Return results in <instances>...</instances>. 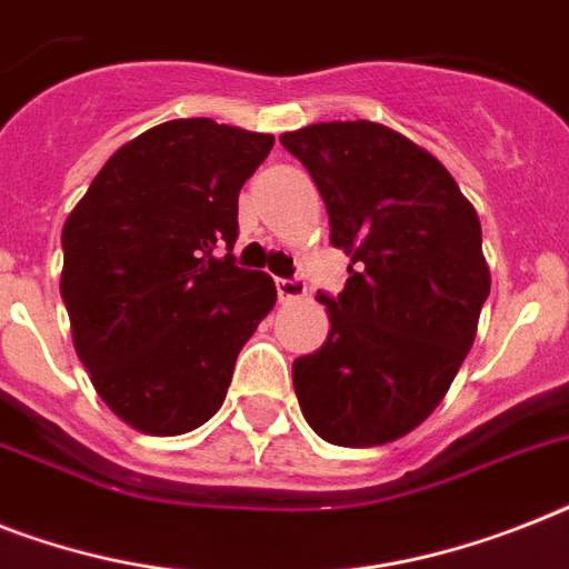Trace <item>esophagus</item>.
I'll use <instances>...</instances> for the list:
<instances>
[{"mask_svg":"<svg viewBox=\"0 0 569 569\" xmlns=\"http://www.w3.org/2000/svg\"><path fill=\"white\" fill-rule=\"evenodd\" d=\"M277 295H280V300L283 303H289V300H300L303 295H307V283L303 280H277Z\"/></svg>","mask_w":569,"mask_h":569,"instance_id":"obj_1","label":"esophagus"}]
</instances>
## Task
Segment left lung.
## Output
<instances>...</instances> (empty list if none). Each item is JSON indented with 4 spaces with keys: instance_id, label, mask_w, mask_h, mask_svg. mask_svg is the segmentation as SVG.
Wrapping results in <instances>:
<instances>
[{
    "instance_id": "left-lung-1",
    "label": "left lung",
    "mask_w": 569,
    "mask_h": 569,
    "mask_svg": "<svg viewBox=\"0 0 569 569\" xmlns=\"http://www.w3.org/2000/svg\"><path fill=\"white\" fill-rule=\"evenodd\" d=\"M316 180L330 242L350 257L330 336L295 359L300 412L339 447H377L420 427L477 339L491 271L459 183L380 122H316L280 137Z\"/></svg>"
}]
</instances>
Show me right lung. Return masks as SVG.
<instances>
[{"label": "right lung", "instance_id": "add662e5", "mask_svg": "<svg viewBox=\"0 0 569 569\" xmlns=\"http://www.w3.org/2000/svg\"><path fill=\"white\" fill-rule=\"evenodd\" d=\"M274 137L172 119L124 142L69 212L60 298L72 345L110 412L183 436L219 412L239 350L277 300L239 269V189Z\"/></svg>", "mask_w": 569, "mask_h": 569}]
</instances>
